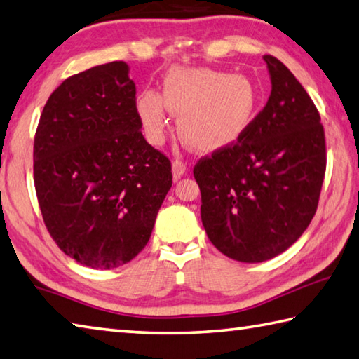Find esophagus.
<instances>
[{
	"mask_svg": "<svg viewBox=\"0 0 359 359\" xmlns=\"http://www.w3.org/2000/svg\"><path fill=\"white\" fill-rule=\"evenodd\" d=\"M187 172V165L182 160H174L172 161V175H174V179L177 180V179H180L182 175H184Z\"/></svg>",
	"mask_w": 359,
	"mask_h": 359,
	"instance_id": "obj_1",
	"label": "esophagus"
}]
</instances>
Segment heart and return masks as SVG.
<instances>
[{"mask_svg":"<svg viewBox=\"0 0 359 359\" xmlns=\"http://www.w3.org/2000/svg\"><path fill=\"white\" fill-rule=\"evenodd\" d=\"M260 93L243 75L205 67H172L163 81L161 95L142 90L136 113L146 140L158 146L165 140L166 108L177 116V133L187 147L215 154L243 138L256 121Z\"/></svg>","mask_w":359,"mask_h":359,"instance_id":"1","label":"heart"}]
</instances>
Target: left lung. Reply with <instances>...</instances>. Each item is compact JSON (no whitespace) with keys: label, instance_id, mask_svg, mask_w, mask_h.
<instances>
[{"label":"left lung","instance_id":"obj_1","mask_svg":"<svg viewBox=\"0 0 359 359\" xmlns=\"http://www.w3.org/2000/svg\"><path fill=\"white\" fill-rule=\"evenodd\" d=\"M264 61L269 102L237 144L201 158L207 237L224 256L256 264L290 248L314 218L327 168L325 132L314 102L275 56Z\"/></svg>","mask_w":359,"mask_h":359}]
</instances>
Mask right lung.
I'll use <instances>...</instances> for the list:
<instances>
[{
    "instance_id": "obj_1",
    "label": "right lung",
    "mask_w": 359,
    "mask_h": 359,
    "mask_svg": "<svg viewBox=\"0 0 359 359\" xmlns=\"http://www.w3.org/2000/svg\"><path fill=\"white\" fill-rule=\"evenodd\" d=\"M128 70L114 61L64 80L34 138L45 226L61 251L90 269L138 256L172 185L171 161L141 133Z\"/></svg>"
}]
</instances>
